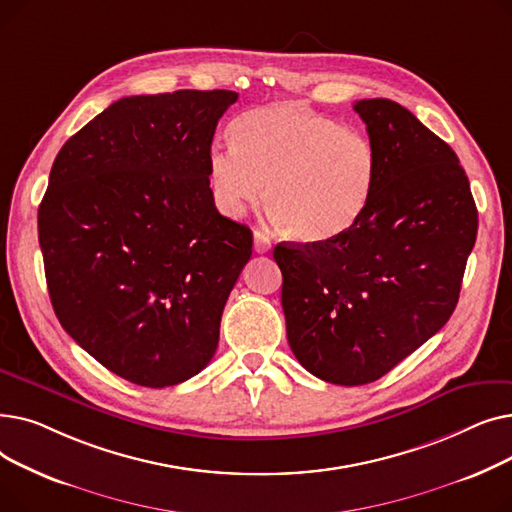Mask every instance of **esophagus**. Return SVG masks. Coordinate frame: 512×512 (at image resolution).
I'll list each match as a JSON object with an SVG mask.
<instances>
[{"label": "esophagus", "instance_id": "obj_1", "mask_svg": "<svg viewBox=\"0 0 512 512\" xmlns=\"http://www.w3.org/2000/svg\"><path fill=\"white\" fill-rule=\"evenodd\" d=\"M253 242H255V253H267V251H272V238L267 236L265 232H261V230H255V232H253Z\"/></svg>", "mask_w": 512, "mask_h": 512}]
</instances>
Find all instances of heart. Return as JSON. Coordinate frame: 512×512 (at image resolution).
<instances>
[{"instance_id": "b5f03b06", "label": "heart", "mask_w": 512, "mask_h": 512, "mask_svg": "<svg viewBox=\"0 0 512 512\" xmlns=\"http://www.w3.org/2000/svg\"><path fill=\"white\" fill-rule=\"evenodd\" d=\"M232 145L207 157L211 195L228 218L263 199L286 232L321 242L353 228L371 199L378 153L359 128L299 101H276L242 114Z\"/></svg>"}]
</instances>
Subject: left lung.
Listing matches in <instances>:
<instances>
[{"label": "left lung", "instance_id": "1", "mask_svg": "<svg viewBox=\"0 0 512 512\" xmlns=\"http://www.w3.org/2000/svg\"><path fill=\"white\" fill-rule=\"evenodd\" d=\"M353 107L378 153L367 209L340 236L274 249L292 353L338 386L380 380L446 324L477 236L450 145L396 101Z\"/></svg>", "mask_w": 512, "mask_h": 512}]
</instances>
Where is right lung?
Wrapping results in <instances>:
<instances>
[{
    "label": "right lung",
    "instance_id": "obj_1",
    "mask_svg": "<svg viewBox=\"0 0 512 512\" xmlns=\"http://www.w3.org/2000/svg\"><path fill=\"white\" fill-rule=\"evenodd\" d=\"M234 91L132 95L60 149L39 205L49 299L120 378L166 388L215 355L253 234L215 209L207 157Z\"/></svg>",
    "mask_w": 512,
    "mask_h": 512
}]
</instances>
